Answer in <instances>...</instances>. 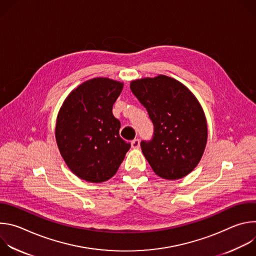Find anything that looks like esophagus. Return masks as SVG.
Returning a JSON list of instances; mask_svg holds the SVG:
<instances>
[{
  "mask_svg": "<svg viewBox=\"0 0 256 256\" xmlns=\"http://www.w3.org/2000/svg\"><path fill=\"white\" fill-rule=\"evenodd\" d=\"M132 148L134 149H138L140 148V140L138 138H134L132 140Z\"/></svg>",
  "mask_w": 256,
  "mask_h": 256,
  "instance_id": "1",
  "label": "esophagus"
}]
</instances>
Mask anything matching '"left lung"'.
I'll return each instance as SVG.
<instances>
[{
	"label": "left lung",
	"instance_id": "8db88e82",
	"mask_svg": "<svg viewBox=\"0 0 256 256\" xmlns=\"http://www.w3.org/2000/svg\"><path fill=\"white\" fill-rule=\"evenodd\" d=\"M130 87L154 124L153 138L140 142L153 171L168 180L186 176L200 161L208 140L200 102L184 84L164 75L132 81Z\"/></svg>",
	"mask_w": 256,
	"mask_h": 256
}]
</instances>
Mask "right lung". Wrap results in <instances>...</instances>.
Wrapping results in <instances>:
<instances>
[{
  "label": "right lung",
  "mask_w": 256,
  "mask_h": 256,
  "mask_svg": "<svg viewBox=\"0 0 256 256\" xmlns=\"http://www.w3.org/2000/svg\"><path fill=\"white\" fill-rule=\"evenodd\" d=\"M122 88L124 83L94 78L72 90L60 109L58 147L70 171L83 180L98 184L112 178L130 148L112 114Z\"/></svg>",
  "instance_id": "1"
}]
</instances>
